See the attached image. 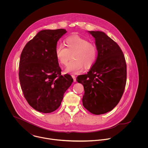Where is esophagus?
<instances>
[{
	"instance_id": "34e87169",
	"label": "esophagus",
	"mask_w": 148,
	"mask_h": 148,
	"mask_svg": "<svg viewBox=\"0 0 148 148\" xmlns=\"http://www.w3.org/2000/svg\"><path fill=\"white\" fill-rule=\"evenodd\" d=\"M72 78H73V81L75 82L76 81V77H75V75H72Z\"/></svg>"
}]
</instances>
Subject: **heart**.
Here are the masks:
<instances>
[{
	"instance_id": "heart-1",
	"label": "heart",
	"mask_w": 148,
	"mask_h": 148,
	"mask_svg": "<svg viewBox=\"0 0 148 148\" xmlns=\"http://www.w3.org/2000/svg\"><path fill=\"white\" fill-rule=\"evenodd\" d=\"M66 47L63 45H58L55 50V56L59 63L66 65L72 58V60L67 65L66 73L77 74L82 72L84 68H89L95 63L97 56L96 46L83 37L72 35L64 40Z\"/></svg>"
}]
</instances>
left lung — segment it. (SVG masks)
<instances>
[{
	"mask_svg": "<svg viewBox=\"0 0 148 148\" xmlns=\"http://www.w3.org/2000/svg\"><path fill=\"white\" fill-rule=\"evenodd\" d=\"M89 32L95 39L97 57L89 71L76 80L84 86V107L99 115L112 110L121 100L127 82V64L119 45L104 32Z\"/></svg>",
	"mask_w": 148,
	"mask_h": 148,
	"instance_id": "obj_1",
	"label": "left lung"
}]
</instances>
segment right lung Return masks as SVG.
Returning a JSON list of instances; mask_svg holds the SVG:
<instances>
[{"instance_id": "add662e5", "label": "right lung", "mask_w": 148, "mask_h": 148, "mask_svg": "<svg viewBox=\"0 0 148 148\" xmlns=\"http://www.w3.org/2000/svg\"><path fill=\"white\" fill-rule=\"evenodd\" d=\"M64 29H45L26 44L19 62V78L24 96L29 105L44 113L56 110L73 80L62 76L55 50Z\"/></svg>"}]
</instances>
